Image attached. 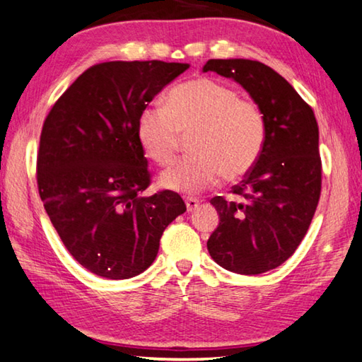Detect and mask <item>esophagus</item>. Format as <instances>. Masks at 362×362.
I'll list each match as a JSON object with an SVG mask.
<instances>
[{
	"label": "esophagus",
	"mask_w": 362,
	"mask_h": 362,
	"mask_svg": "<svg viewBox=\"0 0 362 362\" xmlns=\"http://www.w3.org/2000/svg\"><path fill=\"white\" fill-rule=\"evenodd\" d=\"M185 204H187V211L188 212H193L199 207V201L196 198H187L185 199Z\"/></svg>",
	"instance_id": "34e87169"
}]
</instances>
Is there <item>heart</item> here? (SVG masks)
Wrapping results in <instances>:
<instances>
[{"instance_id":"b5f03b06","label":"heart","mask_w":362,"mask_h":362,"mask_svg":"<svg viewBox=\"0 0 362 362\" xmlns=\"http://www.w3.org/2000/svg\"><path fill=\"white\" fill-rule=\"evenodd\" d=\"M194 153L161 174V187L199 193L220 177L240 179L255 166L265 145L267 124L252 100L240 99L230 86L209 78L182 83L169 90L166 105L151 103L137 119L145 155L159 166L173 163L182 134Z\"/></svg>"}]
</instances>
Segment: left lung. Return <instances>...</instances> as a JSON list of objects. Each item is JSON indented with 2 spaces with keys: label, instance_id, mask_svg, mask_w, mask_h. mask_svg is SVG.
Wrapping results in <instances>:
<instances>
[{
  "label": "left lung",
  "instance_id": "1",
  "mask_svg": "<svg viewBox=\"0 0 362 362\" xmlns=\"http://www.w3.org/2000/svg\"><path fill=\"white\" fill-rule=\"evenodd\" d=\"M203 71L240 83L262 110L265 145L255 166L231 193L211 199L220 217L207 250L220 267L260 274L296 252L321 194L320 131L311 107L268 65L247 59H211Z\"/></svg>",
  "mask_w": 362,
  "mask_h": 362
}]
</instances>
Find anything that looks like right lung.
Listing matches in <instances>:
<instances>
[{"instance_id": "right-lung-1", "label": "right lung", "mask_w": 362, "mask_h": 362, "mask_svg": "<svg viewBox=\"0 0 362 362\" xmlns=\"http://www.w3.org/2000/svg\"><path fill=\"white\" fill-rule=\"evenodd\" d=\"M188 64L103 62L79 75L46 116L36 159L41 201L60 240L97 276H137L156 259L166 226L187 211L148 188L137 119Z\"/></svg>"}]
</instances>
